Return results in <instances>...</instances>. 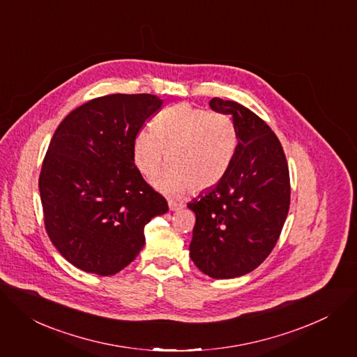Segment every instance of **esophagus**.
I'll use <instances>...</instances> for the list:
<instances>
[{"label": "esophagus", "mask_w": 357, "mask_h": 357, "mask_svg": "<svg viewBox=\"0 0 357 357\" xmlns=\"http://www.w3.org/2000/svg\"><path fill=\"white\" fill-rule=\"evenodd\" d=\"M168 206H169V211H179V209H182L183 208V205L182 204H178V202H174V201H169L168 202Z\"/></svg>", "instance_id": "34e87169"}]
</instances>
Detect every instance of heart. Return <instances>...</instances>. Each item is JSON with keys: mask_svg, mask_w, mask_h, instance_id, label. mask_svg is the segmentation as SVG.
Instances as JSON below:
<instances>
[{"mask_svg": "<svg viewBox=\"0 0 357 357\" xmlns=\"http://www.w3.org/2000/svg\"><path fill=\"white\" fill-rule=\"evenodd\" d=\"M238 138L232 121L220 112L182 102L160 111L152 129H142L134 141V162L148 179L167 162L171 168L156 186L171 197L218 185L228 172Z\"/></svg>", "mask_w": 357, "mask_h": 357, "instance_id": "1", "label": "heart"}]
</instances>
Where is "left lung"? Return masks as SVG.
<instances>
[{
	"label": "left lung",
	"instance_id": "1",
	"mask_svg": "<svg viewBox=\"0 0 357 357\" xmlns=\"http://www.w3.org/2000/svg\"><path fill=\"white\" fill-rule=\"evenodd\" d=\"M209 107L232 116L238 145L222 181L188 204L197 215L189 255L205 275L232 279L256 269L275 248L289 212V168L264 119L234 101L212 98Z\"/></svg>",
	"mask_w": 357,
	"mask_h": 357
}]
</instances>
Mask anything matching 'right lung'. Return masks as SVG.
Segmentation results:
<instances>
[{
    "mask_svg": "<svg viewBox=\"0 0 357 357\" xmlns=\"http://www.w3.org/2000/svg\"><path fill=\"white\" fill-rule=\"evenodd\" d=\"M164 101L151 93L100 96L70 112L43 162L40 195L47 234L75 268L122 271L145 245V225L168 212L142 178L134 141Z\"/></svg>",
    "mask_w": 357,
    "mask_h": 357,
    "instance_id": "add662e5",
    "label": "right lung"
}]
</instances>
